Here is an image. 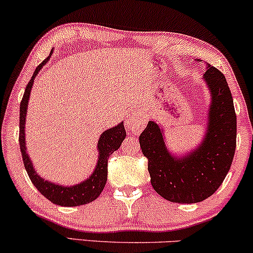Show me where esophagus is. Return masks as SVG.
<instances>
[{
	"label": "esophagus",
	"mask_w": 253,
	"mask_h": 253,
	"mask_svg": "<svg viewBox=\"0 0 253 253\" xmlns=\"http://www.w3.org/2000/svg\"><path fill=\"white\" fill-rule=\"evenodd\" d=\"M145 125H146V118H145V115L140 112L134 113L133 115H130L126 121V127L128 128V130L133 133L140 132V130L145 127Z\"/></svg>",
	"instance_id": "esophagus-1"
}]
</instances>
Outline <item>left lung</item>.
I'll return each instance as SVG.
<instances>
[{
  "mask_svg": "<svg viewBox=\"0 0 253 253\" xmlns=\"http://www.w3.org/2000/svg\"><path fill=\"white\" fill-rule=\"evenodd\" d=\"M202 80L211 102L201 144L176 155L167 146L164 129L156 121H149L139 135L141 151L149 159L151 184L171 202L197 203L213 195L227 175L236 152L237 117L226 78L206 63Z\"/></svg>",
  "mask_w": 253,
  "mask_h": 253,
  "instance_id": "8db88e82",
  "label": "left lung"
}]
</instances>
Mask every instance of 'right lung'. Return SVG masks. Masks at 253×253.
<instances>
[{
	"label": "right lung",
	"instance_id": "right-lung-1",
	"mask_svg": "<svg viewBox=\"0 0 253 253\" xmlns=\"http://www.w3.org/2000/svg\"><path fill=\"white\" fill-rule=\"evenodd\" d=\"M52 53H53V51H51L50 56L46 58L36 69L33 76H32L31 81L28 82L27 86H26L24 97H22L21 104H20V149H21V155L22 158H24L25 169L27 171L32 183L40 191V194H42L46 199L50 200L54 205L63 206V207H76V206H82L92 202L102 193L107 182L108 157L121 146L124 139L126 138V130H125L124 123H120L117 126L112 127V128L106 129L100 135L97 141V163L95 165V169L92 171L91 175L81 183H77V184L74 185H62L42 178L37 172L31 161V157L27 153V149H26L25 126L26 120H27L26 115H27L28 101H30V95L32 88H33L34 78L37 77V75L42 70V66L48 62Z\"/></svg>",
	"mask_w": 253,
	"mask_h": 253
}]
</instances>
